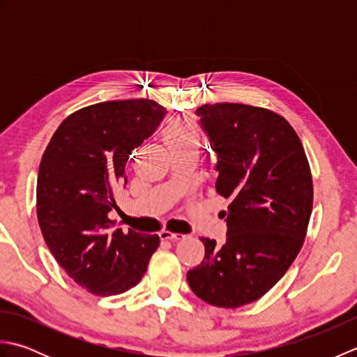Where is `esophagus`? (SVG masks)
Here are the masks:
<instances>
[{"mask_svg":"<svg viewBox=\"0 0 357 357\" xmlns=\"http://www.w3.org/2000/svg\"><path fill=\"white\" fill-rule=\"evenodd\" d=\"M159 238H161L162 241H179V239L184 238V234L172 233L169 230H162L161 233H159Z\"/></svg>","mask_w":357,"mask_h":357,"instance_id":"obj_1","label":"esophagus"}]
</instances>
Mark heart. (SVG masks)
Wrapping results in <instances>:
<instances>
[{
	"instance_id": "heart-1",
	"label": "heart",
	"mask_w": 357,
	"mask_h": 357,
	"mask_svg": "<svg viewBox=\"0 0 357 357\" xmlns=\"http://www.w3.org/2000/svg\"><path fill=\"white\" fill-rule=\"evenodd\" d=\"M164 139L170 150L190 149L196 150L201 141V132L198 124L192 119H176L165 128Z\"/></svg>"
}]
</instances>
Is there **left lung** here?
<instances>
[{
	"label": "left lung",
	"mask_w": 357,
	"mask_h": 357,
	"mask_svg": "<svg viewBox=\"0 0 357 357\" xmlns=\"http://www.w3.org/2000/svg\"><path fill=\"white\" fill-rule=\"evenodd\" d=\"M216 153V192L227 239L201 238L204 261L187 273L192 291L210 305L255 302L285 275L304 245L313 208V179L298 133L264 107L236 102L196 110Z\"/></svg>",
	"instance_id": "obj_1"
}]
</instances>
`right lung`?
Here are the masks:
<instances>
[{
	"label": "right lung",
	"mask_w": 357,
	"mask_h": 357,
	"mask_svg": "<svg viewBox=\"0 0 357 357\" xmlns=\"http://www.w3.org/2000/svg\"><path fill=\"white\" fill-rule=\"evenodd\" d=\"M165 109L153 100L105 101L67 116L41 158L36 216L56 262L96 296H113L139 282L158 234L113 230L115 190L126 184L132 150L156 130Z\"/></svg>",
	"instance_id": "right-lung-1"
}]
</instances>
